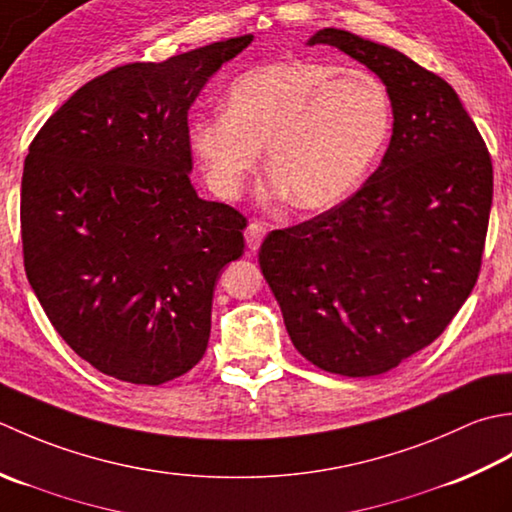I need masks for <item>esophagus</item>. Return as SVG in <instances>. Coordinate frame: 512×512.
<instances>
[{"label": "esophagus", "mask_w": 512, "mask_h": 512, "mask_svg": "<svg viewBox=\"0 0 512 512\" xmlns=\"http://www.w3.org/2000/svg\"><path fill=\"white\" fill-rule=\"evenodd\" d=\"M267 234V225L260 223V221H252L245 229V241L249 249H258L260 243H263V238Z\"/></svg>", "instance_id": "1"}]
</instances>
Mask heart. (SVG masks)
Instances as JSON below:
<instances>
[{"label":"heart","instance_id":"b5f03b06","mask_svg":"<svg viewBox=\"0 0 512 512\" xmlns=\"http://www.w3.org/2000/svg\"><path fill=\"white\" fill-rule=\"evenodd\" d=\"M391 130L393 99L378 75L289 59L238 77L227 110L192 119L187 139L216 194H241L267 145L271 192L322 210L356 190Z\"/></svg>","mask_w":512,"mask_h":512}]
</instances>
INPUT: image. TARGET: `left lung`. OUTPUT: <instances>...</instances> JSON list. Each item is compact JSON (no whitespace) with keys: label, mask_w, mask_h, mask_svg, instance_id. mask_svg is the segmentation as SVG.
Returning <instances> with one entry per match:
<instances>
[{"label":"left lung","mask_w":512,"mask_h":512,"mask_svg":"<svg viewBox=\"0 0 512 512\" xmlns=\"http://www.w3.org/2000/svg\"><path fill=\"white\" fill-rule=\"evenodd\" d=\"M327 44L391 92L380 168L347 201L274 229L258 263L294 347L318 369L367 378L440 336L477 283L493 163L457 92L400 50L325 28Z\"/></svg>","instance_id":"obj_1"}]
</instances>
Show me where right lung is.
Segmentation results:
<instances>
[{"label":"right lung","instance_id":"obj_1","mask_svg":"<svg viewBox=\"0 0 512 512\" xmlns=\"http://www.w3.org/2000/svg\"><path fill=\"white\" fill-rule=\"evenodd\" d=\"M254 35L88 81L41 125L22 176L28 283L97 371L163 384L203 358L221 269L247 218L190 183L187 112Z\"/></svg>","mask_w":512,"mask_h":512}]
</instances>
